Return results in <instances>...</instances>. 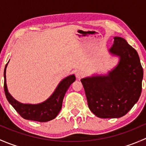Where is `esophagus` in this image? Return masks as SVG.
Returning <instances> with one entry per match:
<instances>
[{
  "label": "esophagus",
  "mask_w": 146,
  "mask_h": 146,
  "mask_svg": "<svg viewBox=\"0 0 146 146\" xmlns=\"http://www.w3.org/2000/svg\"><path fill=\"white\" fill-rule=\"evenodd\" d=\"M76 78H77L78 79H80L82 76H84V72L82 71V70H77L76 73Z\"/></svg>",
  "instance_id": "esophagus-1"
}]
</instances>
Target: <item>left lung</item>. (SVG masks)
<instances>
[{"label":"left lung","mask_w":146,"mask_h":146,"mask_svg":"<svg viewBox=\"0 0 146 146\" xmlns=\"http://www.w3.org/2000/svg\"><path fill=\"white\" fill-rule=\"evenodd\" d=\"M110 52L119 57L118 65L107 76L81 79L90 111L103 119L119 118L138 102L143 70L137 51L119 36L114 37Z\"/></svg>","instance_id":"8db88e82"}]
</instances>
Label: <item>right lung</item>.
I'll return each instance as SVG.
<instances>
[{"mask_svg":"<svg viewBox=\"0 0 146 146\" xmlns=\"http://www.w3.org/2000/svg\"><path fill=\"white\" fill-rule=\"evenodd\" d=\"M8 64L5 65L4 70V91L8 101L18 114L25 119L39 122H46L56 118L61 110L63 100L66 91L76 80L74 75L68 76L61 80L54 93L44 102L37 104H23L15 100L8 92L5 76Z\"/></svg>","mask_w":146,"mask_h":146,"instance_id":"add662e5","label":"right lung"}]
</instances>
